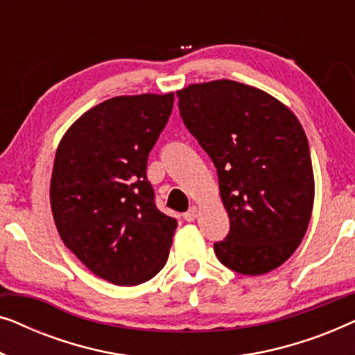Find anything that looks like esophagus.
Instances as JSON below:
<instances>
[{"mask_svg":"<svg viewBox=\"0 0 355 355\" xmlns=\"http://www.w3.org/2000/svg\"><path fill=\"white\" fill-rule=\"evenodd\" d=\"M197 215H198L197 207H191L186 213H184V220H186V221H193L197 218Z\"/></svg>","mask_w":355,"mask_h":355,"instance_id":"obj_1","label":"esophagus"}]
</instances>
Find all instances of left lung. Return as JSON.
Segmentation results:
<instances>
[{
  "instance_id": "left-lung-1",
  "label": "left lung",
  "mask_w": 355,
  "mask_h": 355,
  "mask_svg": "<svg viewBox=\"0 0 355 355\" xmlns=\"http://www.w3.org/2000/svg\"><path fill=\"white\" fill-rule=\"evenodd\" d=\"M179 111L216 166L231 230L215 244L227 268L259 276L294 254L312 216L315 179L307 135L284 103L236 80L178 90Z\"/></svg>"
}]
</instances>
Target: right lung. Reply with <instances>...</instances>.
Masks as SVG:
<instances>
[{
	"label": "right lung",
	"instance_id": "obj_1",
	"mask_svg": "<svg viewBox=\"0 0 355 355\" xmlns=\"http://www.w3.org/2000/svg\"><path fill=\"white\" fill-rule=\"evenodd\" d=\"M173 101V92L114 96L85 111L56 148V230L92 273L113 284L145 283L168 260L178 221L155 205L147 159Z\"/></svg>",
	"mask_w": 355,
	"mask_h": 355
}]
</instances>
